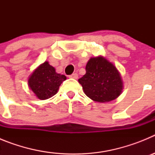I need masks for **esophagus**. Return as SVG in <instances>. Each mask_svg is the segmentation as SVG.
Masks as SVG:
<instances>
[{"label":"esophagus","instance_id":"34e87169","mask_svg":"<svg viewBox=\"0 0 155 155\" xmlns=\"http://www.w3.org/2000/svg\"><path fill=\"white\" fill-rule=\"evenodd\" d=\"M69 77L71 78L78 79V74H76V73H74V74H72L71 75H70Z\"/></svg>","mask_w":155,"mask_h":155}]
</instances>
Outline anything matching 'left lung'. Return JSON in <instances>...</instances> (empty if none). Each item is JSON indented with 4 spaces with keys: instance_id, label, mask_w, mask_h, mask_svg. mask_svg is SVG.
<instances>
[{
    "instance_id": "left-lung-1",
    "label": "left lung",
    "mask_w": 155,
    "mask_h": 155,
    "mask_svg": "<svg viewBox=\"0 0 155 155\" xmlns=\"http://www.w3.org/2000/svg\"><path fill=\"white\" fill-rule=\"evenodd\" d=\"M86 74L78 79L84 94L94 102H109L121 94L124 81L113 63L102 56L91 57Z\"/></svg>"
}]
</instances>
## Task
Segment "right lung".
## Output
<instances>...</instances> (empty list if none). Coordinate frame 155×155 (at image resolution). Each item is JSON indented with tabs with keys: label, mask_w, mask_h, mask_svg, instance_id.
<instances>
[{
	"label": "right lung",
	"mask_w": 155,
	"mask_h": 155,
	"mask_svg": "<svg viewBox=\"0 0 155 155\" xmlns=\"http://www.w3.org/2000/svg\"><path fill=\"white\" fill-rule=\"evenodd\" d=\"M66 79L65 75L57 73L55 68L48 61H45L31 74L28 85L37 98L45 100L55 95L61 83Z\"/></svg>",
	"instance_id": "add662e5"
}]
</instances>
